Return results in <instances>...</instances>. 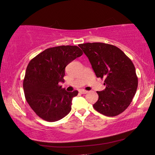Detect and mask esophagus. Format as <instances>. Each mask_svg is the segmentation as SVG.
<instances>
[{"label": "esophagus", "instance_id": "1", "mask_svg": "<svg viewBox=\"0 0 155 155\" xmlns=\"http://www.w3.org/2000/svg\"><path fill=\"white\" fill-rule=\"evenodd\" d=\"M79 92H80L81 94H87V93L88 92V91L85 90H81L79 91Z\"/></svg>", "mask_w": 155, "mask_h": 155}]
</instances>
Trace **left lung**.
Segmentation results:
<instances>
[{"label": "left lung", "instance_id": "left-lung-1", "mask_svg": "<svg viewBox=\"0 0 155 155\" xmlns=\"http://www.w3.org/2000/svg\"><path fill=\"white\" fill-rule=\"evenodd\" d=\"M88 57L96 77L104 78V90L97 91L93 107L106 116L122 114L129 106L137 91L138 78L134 64L115 46L101 42L79 44Z\"/></svg>", "mask_w": 155, "mask_h": 155}]
</instances>
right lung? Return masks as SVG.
Listing matches in <instances>:
<instances>
[{
    "instance_id": "obj_1",
    "label": "right lung",
    "mask_w": 155,
    "mask_h": 155,
    "mask_svg": "<svg viewBox=\"0 0 155 155\" xmlns=\"http://www.w3.org/2000/svg\"><path fill=\"white\" fill-rule=\"evenodd\" d=\"M82 54L77 46H59L46 49L28 63L23 80L25 98L41 119L58 121L71 111L78 91L68 92L59 83L64 82L66 65Z\"/></svg>"
}]
</instances>
